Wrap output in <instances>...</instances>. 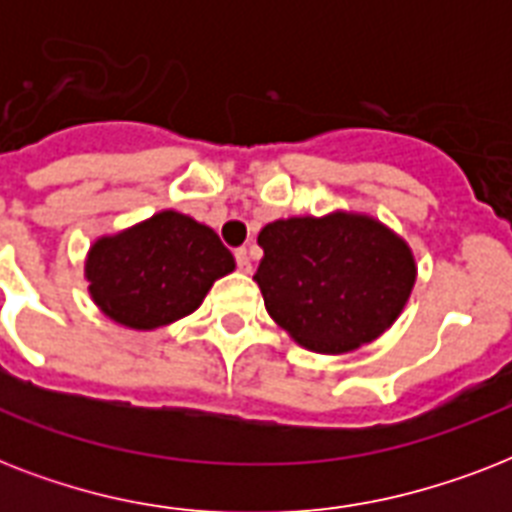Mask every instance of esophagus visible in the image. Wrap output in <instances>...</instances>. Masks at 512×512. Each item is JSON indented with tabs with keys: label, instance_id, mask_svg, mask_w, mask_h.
<instances>
[{
	"label": "esophagus",
	"instance_id": "34e87169",
	"mask_svg": "<svg viewBox=\"0 0 512 512\" xmlns=\"http://www.w3.org/2000/svg\"><path fill=\"white\" fill-rule=\"evenodd\" d=\"M233 255H236V265H239V271H244V273L252 271V263H249V252H247V249L239 247V249H236V252H233Z\"/></svg>",
	"mask_w": 512,
	"mask_h": 512
}]
</instances>
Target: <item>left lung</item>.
Segmentation results:
<instances>
[{
  "label": "left lung",
  "instance_id": "left-lung-1",
  "mask_svg": "<svg viewBox=\"0 0 512 512\" xmlns=\"http://www.w3.org/2000/svg\"><path fill=\"white\" fill-rule=\"evenodd\" d=\"M255 273L271 319L300 345L345 353L396 321L414 287V257L372 217H289L265 225Z\"/></svg>",
  "mask_w": 512,
  "mask_h": 512
}]
</instances>
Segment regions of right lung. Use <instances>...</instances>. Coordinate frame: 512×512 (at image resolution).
I'll return each instance as SVG.
<instances>
[{
	"label": "right lung",
	"instance_id": "right-lung-1",
	"mask_svg": "<svg viewBox=\"0 0 512 512\" xmlns=\"http://www.w3.org/2000/svg\"><path fill=\"white\" fill-rule=\"evenodd\" d=\"M236 268L207 225L159 212L130 231L100 239L87 257V281L100 311L132 329H156L201 305L215 279Z\"/></svg>",
	"mask_w": 512,
	"mask_h": 512
}]
</instances>
